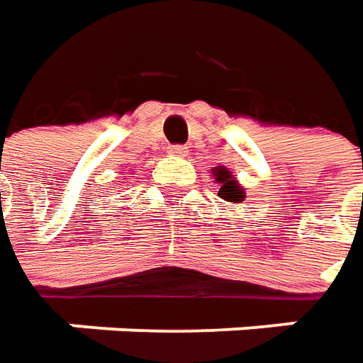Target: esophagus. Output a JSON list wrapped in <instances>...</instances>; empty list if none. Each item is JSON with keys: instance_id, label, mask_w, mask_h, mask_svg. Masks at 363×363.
I'll return each mask as SVG.
<instances>
[{"instance_id": "esophagus-1", "label": "esophagus", "mask_w": 363, "mask_h": 363, "mask_svg": "<svg viewBox=\"0 0 363 363\" xmlns=\"http://www.w3.org/2000/svg\"><path fill=\"white\" fill-rule=\"evenodd\" d=\"M186 152H189V148L184 144H170L169 146V155L172 157H186Z\"/></svg>"}]
</instances>
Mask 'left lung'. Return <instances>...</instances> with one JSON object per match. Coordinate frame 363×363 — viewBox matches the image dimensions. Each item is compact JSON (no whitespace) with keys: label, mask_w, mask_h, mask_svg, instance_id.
Instances as JSON below:
<instances>
[{"label":"left lung","mask_w":363,"mask_h":363,"mask_svg":"<svg viewBox=\"0 0 363 363\" xmlns=\"http://www.w3.org/2000/svg\"><path fill=\"white\" fill-rule=\"evenodd\" d=\"M213 172H215V177H217V182H220V199H225V201H229V203H241L245 199V193L243 189L237 184V181L233 179L231 172L227 169H223V167L213 169Z\"/></svg>","instance_id":"8db88e82"}]
</instances>
